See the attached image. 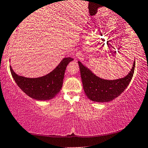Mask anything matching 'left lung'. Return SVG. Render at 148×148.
Listing matches in <instances>:
<instances>
[{
    "mask_svg": "<svg viewBox=\"0 0 148 148\" xmlns=\"http://www.w3.org/2000/svg\"><path fill=\"white\" fill-rule=\"evenodd\" d=\"M78 62L85 94L90 101L98 103L113 101L121 94L132 80L136 66L134 61L131 71L124 78L106 80L95 75L80 61Z\"/></svg>",
    "mask_w": 148,
    "mask_h": 148,
    "instance_id": "8db88e82",
    "label": "left lung"
}]
</instances>
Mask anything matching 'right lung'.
Returning <instances> with one entry per match:
<instances>
[{
    "label": "right lung",
    "instance_id": "right-lung-1",
    "mask_svg": "<svg viewBox=\"0 0 148 148\" xmlns=\"http://www.w3.org/2000/svg\"><path fill=\"white\" fill-rule=\"evenodd\" d=\"M73 58H64L55 69L45 76L38 78H27L16 74L10 66L14 82L23 92L37 101H47L53 99L61 90L64 74L68 64Z\"/></svg>",
    "mask_w": 148,
    "mask_h": 148
}]
</instances>
